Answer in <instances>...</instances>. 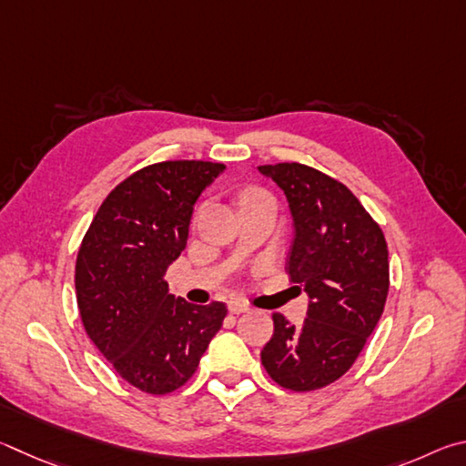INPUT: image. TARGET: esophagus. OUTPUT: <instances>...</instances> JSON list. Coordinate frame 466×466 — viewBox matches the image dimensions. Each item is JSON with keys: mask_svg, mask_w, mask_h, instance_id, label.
Masks as SVG:
<instances>
[{"mask_svg": "<svg viewBox=\"0 0 466 466\" xmlns=\"http://www.w3.org/2000/svg\"><path fill=\"white\" fill-rule=\"evenodd\" d=\"M228 311H231V313H246V311H249V305L241 299H233V300H228Z\"/></svg>", "mask_w": 466, "mask_h": 466, "instance_id": "34e87169", "label": "esophagus"}]
</instances>
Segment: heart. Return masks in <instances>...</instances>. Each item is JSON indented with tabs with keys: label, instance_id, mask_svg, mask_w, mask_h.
Wrapping results in <instances>:
<instances>
[{
	"label": "heart",
	"instance_id": "1",
	"mask_svg": "<svg viewBox=\"0 0 466 466\" xmlns=\"http://www.w3.org/2000/svg\"><path fill=\"white\" fill-rule=\"evenodd\" d=\"M256 194H262V192H259V190H248L246 194L241 196V198H249V196H256Z\"/></svg>",
	"mask_w": 466,
	"mask_h": 466
}]
</instances>
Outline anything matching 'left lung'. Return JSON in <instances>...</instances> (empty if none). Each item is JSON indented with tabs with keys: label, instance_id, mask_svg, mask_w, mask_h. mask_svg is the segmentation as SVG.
Segmentation results:
<instances>
[{
	"label": "left lung",
	"instance_id": "left-lung-1",
	"mask_svg": "<svg viewBox=\"0 0 466 466\" xmlns=\"http://www.w3.org/2000/svg\"><path fill=\"white\" fill-rule=\"evenodd\" d=\"M287 194L295 241L287 270L309 295L303 325L274 313L262 364L280 387L305 393L352 369L377 328L389 292L382 228L348 187L303 163L259 166Z\"/></svg>",
	"mask_w": 466,
	"mask_h": 466
}]
</instances>
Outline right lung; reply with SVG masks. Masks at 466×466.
<instances>
[{"mask_svg": "<svg viewBox=\"0 0 466 466\" xmlns=\"http://www.w3.org/2000/svg\"><path fill=\"white\" fill-rule=\"evenodd\" d=\"M223 169L179 159L135 171L106 196L77 251L76 295L87 336L143 393L186 385L227 315L218 300L176 299L163 280L186 248L194 202Z\"/></svg>", "mask_w": 466, "mask_h": 466, "instance_id": "1", "label": "right lung"}]
</instances>
